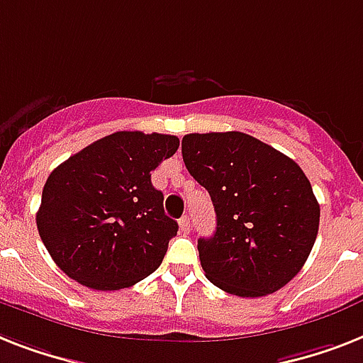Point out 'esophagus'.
Masks as SVG:
<instances>
[{
    "label": "esophagus",
    "mask_w": 363,
    "mask_h": 363,
    "mask_svg": "<svg viewBox=\"0 0 363 363\" xmlns=\"http://www.w3.org/2000/svg\"><path fill=\"white\" fill-rule=\"evenodd\" d=\"M179 228L182 233H190V216H182L179 220Z\"/></svg>",
    "instance_id": "1"
}]
</instances>
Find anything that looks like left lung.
Listing matches in <instances>:
<instances>
[{
	"instance_id": "left-lung-1",
	"label": "left lung",
	"mask_w": 363,
	"mask_h": 363,
	"mask_svg": "<svg viewBox=\"0 0 363 363\" xmlns=\"http://www.w3.org/2000/svg\"><path fill=\"white\" fill-rule=\"evenodd\" d=\"M182 160L216 211V233L197 240L208 281L242 298L287 285L309 257L320 218L298 164L244 132L186 134Z\"/></svg>"
}]
</instances>
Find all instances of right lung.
I'll return each instance as SVG.
<instances>
[{
	"mask_svg": "<svg viewBox=\"0 0 363 363\" xmlns=\"http://www.w3.org/2000/svg\"><path fill=\"white\" fill-rule=\"evenodd\" d=\"M177 149V135L115 132L50 173L37 229L69 278L117 291L160 267L179 223L166 216L151 173Z\"/></svg>",
	"mask_w": 363,
	"mask_h": 363,
	"instance_id": "obj_1",
	"label": "right lung"
}]
</instances>
